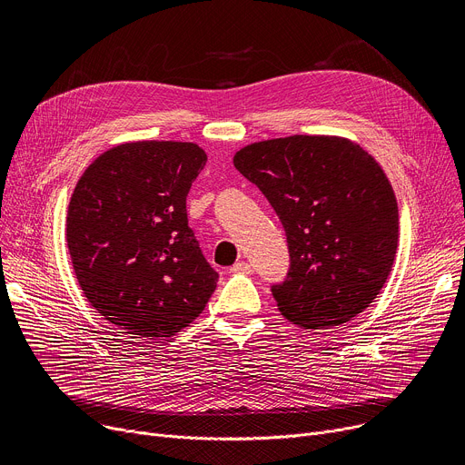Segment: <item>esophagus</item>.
<instances>
[{
  "label": "esophagus",
  "instance_id": "obj_1",
  "mask_svg": "<svg viewBox=\"0 0 465 465\" xmlns=\"http://www.w3.org/2000/svg\"><path fill=\"white\" fill-rule=\"evenodd\" d=\"M232 272H233V273H245V275H251L254 270H252V265H251L249 262H237V263H233Z\"/></svg>",
  "mask_w": 465,
  "mask_h": 465
}]
</instances>
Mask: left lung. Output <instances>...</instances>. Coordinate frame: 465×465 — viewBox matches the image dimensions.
Segmentation results:
<instances>
[{
  "label": "left lung",
  "mask_w": 465,
  "mask_h": 465,
  "mask_svg": "<svg viewBox=\"0 0 465 465\" xmlns=\"http://www.w3.org/2000/svg\"><path fill=\"white\" fill-rule=\"evenodd\" d=\"M279 214L290 272L275 284L282 316L305 330L345 324L381 294L392 272L400 216L381 163L339 135H290L233 156Z\"/></svg>",
  "instance_id": "obj_1"
}]
</instances>
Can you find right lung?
<instances>
[{"label":"right lung","mask_w":465,"mask_h":465,"mask_svg":"<svg viewBox=\"0 0 465 465\" xmlns=\"http://www.w3.org/2000/svg\"><path fill=\"white\" fill-rule=\"evenodd\" d=\"M207 162L195 143L132 141L97 156L71 193L65 241L90 305L126 333L171 337L200 316L218 273L188 228Z\"/></svg>","instance_id":"1"}]
</instances>
